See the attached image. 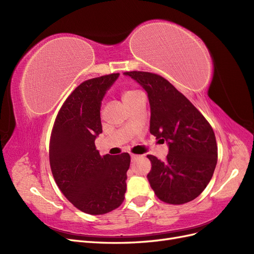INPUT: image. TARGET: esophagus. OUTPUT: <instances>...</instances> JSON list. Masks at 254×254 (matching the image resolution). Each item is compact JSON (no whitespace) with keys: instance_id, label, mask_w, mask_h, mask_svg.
<instances>
[{"instance_id":"1","label":"esophagus","mask_w":254,"mask_h":254,"mask_svg":"<svg viewBox=\"0 0 254 254\" xmlns=\"http://www.w3.org/2000/svg\"><path fill=\"white\" fill-rule=\"evenodd\" d=\"M139 157H140L139 155H134V153H131V160H132V161L135 160V159H137Z\"/></svg>"}]
</instances>
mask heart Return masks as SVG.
<instances>
[{"label": "heart", "mask_w": 254, "mask_h": 254, "mask_svg": "<svg viewBox=\"0 0 254 254\" xmlns=\"http://www.w3.org/2000/svg\"><path fill=\"white\" fill-rule=\"evenodd\" d=\"M140 93L141 92L137 90H125L122 92V98H123V101H124V103H127V102L131 101V99H133L136 95H139Z\"/></svg>", "instance_id": "heart-1"}]
</instances>
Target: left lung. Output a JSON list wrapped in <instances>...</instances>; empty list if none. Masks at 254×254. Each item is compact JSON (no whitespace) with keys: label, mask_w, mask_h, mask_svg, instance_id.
<instances>
[{"label":"left lung","mask_w":254,"mask_h":254,"mask_svg":"<svg viewBox=\"0 0 254 254\" xmlns=\"http://www.w3.org/2000/svg\"><path fill=\"white\" fill-rule=\"evenodd\" d=\"M148 94L150 133L167 141L165 161L148 155L150 187L163 202L183 204L194 200L209 184L217 163V143L210 123L196 107L162 76L125 72Z\"/></svg>","instance_id":"obj_1"}]
</instances>
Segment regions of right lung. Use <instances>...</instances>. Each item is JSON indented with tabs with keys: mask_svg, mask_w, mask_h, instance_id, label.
<instances>
[{
	"mask_svg": "<svg viewBox=\"0 0 254 254\" xmlns=\"http://www.w3.org/2000/svg\"><path fill=\"white\" fill-rule=\"evenodd\" d=\"M119 75L81 82L61 106L51 133L54 179L68 201L91 215L118 209L126 193L129 153L101 156L95 146V137L103 132L101 102Z\"/></svg>",
	"mask_w": 254,
	"mask_h": 254,
	"instance_id": "add662e5",
	"label": "right lung"
}]
</instances>
